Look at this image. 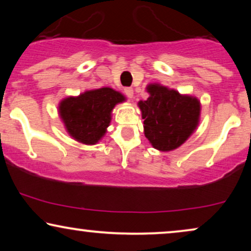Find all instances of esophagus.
Listing matches in <instances>:
<instances>
[{"label":"esophagus","mask_w":251,"mask_h":251,"mask_svg":"<svg viewBox=\"0 0 251 251\" xmlns=\"http://www.w3.org/2000/svg\"><path fill=\"white\" fill-rule=\"evenodd\" d=\"M125 94L128 98H132L133 97V89L132 88H126L125 89Z\"/></svg>","instance_id":"1"}]
</instances>
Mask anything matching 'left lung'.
I'll use <instances>...</instances> for the list:
<instances>
[{
	"label": "left lung",
	"mask_w": 251,
	"mask_h": 251,
	"mask_svg": "<svg viewBox=\"0 0 251 251\" xmlns=\"http://www.w3.org/2000/svg\"><path fill=\"white\" fill-rule=\"evenodd\" d=\"M146 91L150 97L138 101L144 119V135L161 152L178 149L200 123V100L160 83H150Z\"/></svg>",
	"instance_id": "1"
}]
</instances>
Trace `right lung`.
Wrapping results in <instances>:
<instances>
[{"label": "right lung", "mask_w": 251, "mask_h": 251, "mask_svg": "<svg viewBox=\"0 0 251 251\" xmlns=\"http://www.w3.org/2000/svg\"><path fill=\"white\" fill-rule=\"evenodd\" d=\"M125 95L104 87L70 96L60 100L58 114L68 135L84 145H96L107 132L112 112Z\"/></svg>", "instance_id": "obj_1"}]
</instances>
